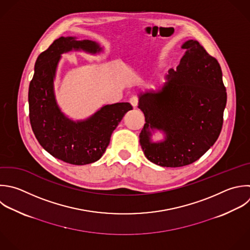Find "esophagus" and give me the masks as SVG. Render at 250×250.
<instances>
[{
    "instance_id": "obj_1",
    "label": "esophagus",
    "mask_w": 250,
    "mask_h": 250,
    "mask_svg": "<svg viewBox=\"0 0 250 250\" xmlns=\"http://www.w3.org/2000/svg\"><path fill=\"white\" fill-rule=\"evenodd\" d=\"M138 102H139V100H138L137 96H133L130 98V104H132L133 107H136L138 105Z\"/></svg>"
}]
</instances>
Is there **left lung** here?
<instances>
[{"label": "left lung", "mask_w": 250, "mask_h": 250, "mask_svg": "<svg viewBox=\"0 0 250 250\" xmlns=\"http://www.w3.org/2000/svg\"><path fill=\"white\" fill-rule=\"evenodd\" d=\"M186 49L177 69H170L157 91L141 93L138 107L146 123L140 144L146 157L162 167H181L199 159L217 141L223 125L227 93L219 62L195 40ZM162 130L164 141L151 142Z\"/></svg>", "instance_id": "8db88e82"}]
</instances>
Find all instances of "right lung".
Segmentation results:
<instances>
[{
  "label": "right lung",
  "mask_w": 250,
  "mask_h": 250,
  "mask_svg": "<svg viewBox=\"0 0 250 250\" xmlns=\"http://www.w3.org/2000/svg\"><path fill=\"white\" fill-rule=\"evenodd\" d=\"M72 50L97 54L102 48L94 41H78L74 37L55 40L35 63L28 92L29 118L33 133L45 150L66 163L85 165L103 156L112 132L133 107L129 103H117L104 105L85 120L66 117L57 104L54 79L61 56Z\"/></svg>",
  "instance_id": "1"
}]
</instances>
